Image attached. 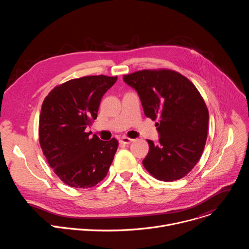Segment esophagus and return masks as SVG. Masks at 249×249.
Returning a JSON list of instances; mask_svg holds the SVG:
<instances>
[{"label":"esophagus","mask_w":249,"mask_h":249,"mask_svg":"<svg viewBox=\"0 0 249 249\" xmlns=\"http://www.w3.org/2000/svg\"><path fill=\"white\" fill-rule=\"evenodd\" d=\"M134 140L133 139H130V138H127V137H122L119 139V143L122 144V145H128L130 143H132Z\"/></svg>","instance_id":"1"}]
</instances>
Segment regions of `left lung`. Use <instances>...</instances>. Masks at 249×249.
I'll list each match as a JSON object with an SVG mask.
<instances>
[{"mask_svg": "<svg viewBox=\"0 0 249 249\" xmlns=\"http://www.w3.org/2000/svg\"><path fill=\"white\" fill-rule=\"evenodd\" d=\"M156 123L158 143L147 140L145 168L159 180L182 178L198 162L207 140L209 112L196 87L171 70H144L123 76Z\"/></svg>", "mask_w": 249, "mask_h": 249, "instance_id": "1", "label": "left lung"}]
</instances>
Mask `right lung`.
I'll list each match as a JSON object with an SVG mask.
<instances>
[{
    "mask_svg": "<svg viewBox=\"0 0 249 249\" xmlns=\"http://www.w3.org/2000/svg\"><path fill=\"white\" fill-rule=\"evenodd\" d=\"M117 77L89 76L68 81L45 97L39 118V143L59 178L71 187L89 188L107 174L118 148L85 130L96 119L100 100Z\"/></svg>",
    "mask_w": 249,
    "mask_h": 249,
    "instance_id": "obj_1",
    "label": "right lung"
}]
</instances>
